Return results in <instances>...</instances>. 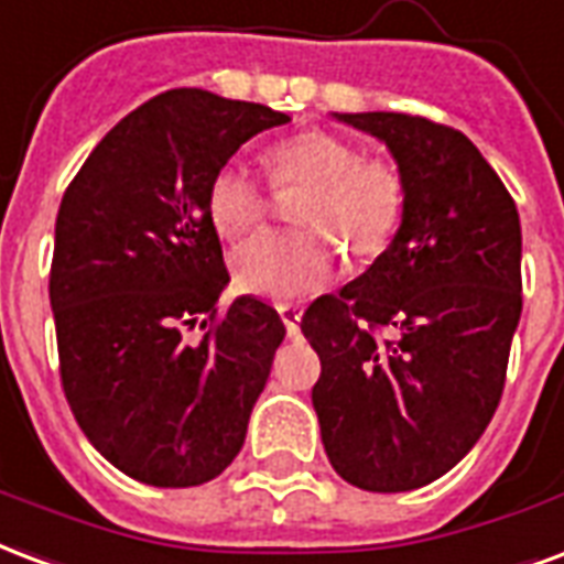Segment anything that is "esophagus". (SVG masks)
Instances as JSON below:
<instances>
[{"label":"esophagus","instance_id":"esophagus-1","mask_svg":"<svg viewBox=\"0 0 564 564\" xmlns=\"http://www.w3.org/2000/svg\"><path fill=\"white\" fill-rule=\"evenodd\" d=\"M279 317H282V324H285L288 336H297L300 333V317H303V312H300L297 306H288V303H279Z\"/></svg>","mask_w":564,"mask_h":564}]
</instances>
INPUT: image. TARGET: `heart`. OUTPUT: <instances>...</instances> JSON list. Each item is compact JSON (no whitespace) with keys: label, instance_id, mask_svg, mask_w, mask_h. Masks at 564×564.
Wrapping results in <instances>:
<instances>
[{"label":"heart","instance_id":"b5f03b06","mask_svg":"<svg viewBox=\"0 0 564 564\" xmlns=\"http://www.w3.org/2000/svg\"><path fill=\"white\" fill-rule=\"evenodd\" d=\"M273 186H303L294 219L303 228L264 231L231 256L235 282L247 294L294 303L327 285L338 264L333 240L354 258H378L395 240L408 184L387 156H366L350 139L303 130L264 154ZM270 189L243 163L228 160L207 184V214L223 237H243L264 219Z\"/></svg>","mask_w":564,"mask_h":564}]
</instances>
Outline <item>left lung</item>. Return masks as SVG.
<instances>
[{
	"label": "left lung",
	"mask_w": 564,
	"mask_h": 564,
	"mask_svg": "<svg viewBox=\"0 0 564 564\" xmlns=\"http://www.w3.org/2000/svg\"><path fill=\"white\" fill-rule=\"evenodd\" d=\"M383 139L408 184L395 240L300 321L338 476L375 494L431 485L485 434L523 308L520 217L455 127L401 112L338 116Z\"/></svg>",
	"instance_id": "8db88e82"
}]
</instances>
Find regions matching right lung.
<instances>
[{"label":"right lung","instance_id":"obj_1","mask_svg":"<svg viewBox=\"0 0 564 564\" xmlns=\"http://www.w3.org/2000/svg\"><path fill=\"white\" fill-rule=\"evenodd\" d=\"M288 121L172 88L121 118L62 196L58 378L88 443L142 485H205L243 446L285 324L256 297L217 308L228 270L207 184L247 139Z\"/></svg>","mask_w":564,"mask_h":564}]
</instances>
